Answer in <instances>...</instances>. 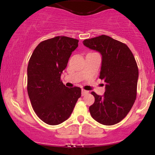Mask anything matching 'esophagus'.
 Wrapping results in <instances>:
<instances>
[{
	"mask_svg": "<svg viewBox=\"0 0 155 155\" xmlns=\"http://www.w3.org/2000/svg\"><path fill=\"white\" fill-rule=\"evenodd\" d=\"M89 93L88 91L84 90H82V96H85Z\"/></svg>",
	"mask_w": 155,
	"mask_h": 155,
	"instance_id": "obj_1",
	"label": "esophagus"
}]
</instances>
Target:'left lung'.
<instances>
[{
    "label": "left lung",
    "mask_w": 155,
    "mask_h": 155,
    "mask_svg": "<svg viewBox=\"0 0 155 155\" xmlns=\"http://www.w3.org/2000/svg\"><path fill=\"white\" fill-rule=\"evenodd\" d=\"M82 43L101 55L99 78L106 82L102 96L91 92L95 99L89 108L91 116L106 126L118 124L127 116L136 99L138 68L134 56L128 46L107 35Z\"/></svg>",
    "instance_id": "8db88e82"
}]
</instances>
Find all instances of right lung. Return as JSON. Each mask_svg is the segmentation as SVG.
<instances>
[{
	"label": "right lung",
	"instance_id": "obj_1",
	"mask_svg": "<svg viewBox=\"0 0 155 155\" xmlns=\"http://www.w3.org/2000/svg\"><path fill=\"white\" fill-rule=\"evenodd\" d=\"M78 41L63 36L45 40L38 44L29 59L27 92L36 114L48 125L66 120L81 97L80 87H67L61 81Z\"/></svg>",
	"mask_w": 155,
	"mask_h": 155
}]
</instances>
